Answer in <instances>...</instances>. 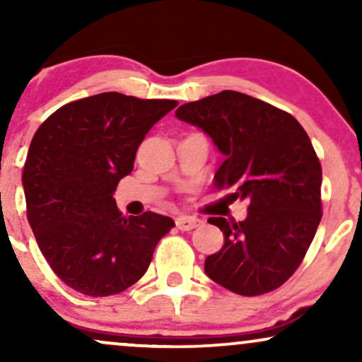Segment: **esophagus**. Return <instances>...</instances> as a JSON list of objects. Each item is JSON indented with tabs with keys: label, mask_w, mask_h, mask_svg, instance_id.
Masks as SVG:
<instances>
[{
	"label": "esophagus",
	"mask_w": 362,
	"mask_h": 362,
	"mask_svg": "<svg viewBox=\"0 0 362 362\" xmlns=\"http://www.w3.org/2000/svg\"><path fill=\"white\" fill-rule=\"evenodd\" d=\"M202 221L197 218H190V216H178L177 218V228L182 231H190L194 228L201 226Z\"/></svg>",
	"instance_id": "esophagus-1"
}]
</instances>
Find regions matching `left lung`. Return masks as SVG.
<instances>
[{
	"label": "left lung",
	"instance_id": "1",
	"mask_svg": "<svg viewBox=\"0 0 362 362\" xmlns=\"http://www.w3.org/2000/svg\"><path fill=\"white\" fill-rule=\"evenodd\" d=\"M175 115L224 156L216 189L248 201L243 221L209 218L224 243L206 259V274L242 296L277 289L300 267L322 219V165L308 134L288 112L233 90L184 103Z\"/></svg>",
	"mask_w": 362,
	"mask_h": 362
}]
</instances>
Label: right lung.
Returning <instances> with one entry per match:
<instances>
[{
	"instance_id": "1",
	"label": "right lung",
	"mask_w": 362,
	"mask_h": 362,
	"mask_svg": "<svg viewBox=\"0 0 362 362\" xmlns=\"http://www.w3.org/2000/svg\"><path fill=\"white\" fill-rule=\"evenodd\" d=\"M177 105L107 91L66 103L37 129L22 175L27 218L54 274L78 293L131 288L175 226L151 211L126 218L114 192L149 129Z\"/></svg>"
}]
</instances>
